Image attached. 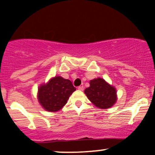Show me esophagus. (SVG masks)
I'll use <instances>...</instances> for the list:
<instances>
[{
  "label": "esophagus",
  "instance_id": "esophagus-1",
  "mask_svg": "<svg viewBox=\"0 0 155 155\" xmlns=\"http://www.w3.org/2000/svg\"><path fill=\"white\" fill-rule=\"evenodd\" d=\"M78 90H81V91H82V90H84V87H82V86L79 87H78Z\"/></svg>",
  "mask_w": 155,
  "mask_h": 155
}]
</instances>
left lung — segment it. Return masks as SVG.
<instances>
[{
  "label": "left lung",
  "instance_id": "obj_1",
  "mask_svg": "<svg viewBox=\"0 0 155 155\" xmlns=\"http://www.w3.org/2000/svg\"><path fill=\"white\" fill-rule=\"evenodd\" d=\"M84 93L92 104L101 109L112 107L117 101L116 88L102 78L90 80Z\"/></svg>",
  "mask_w": 155,
  "mask_h": 155
}]
</instances>
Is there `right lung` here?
I'll use <instances>...</instances> for the list:
<instances>
[{"label":"right lung","mask_w":155,"mask_h":155,"mask_svg":"<svg viewBox=\"0 0 155 155\" xmlns=\"http://www.w3.org/2000/svg\"><path fill=\"white\" fill-rule=\"evenodd\" d=\"M75 90L70 80L57 76L38 87L37 97L44 110L56 112L67 104L69 97Z\"/></svg>","instance_id":"obj_1"}]
</instances>
